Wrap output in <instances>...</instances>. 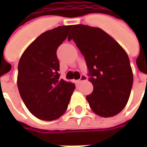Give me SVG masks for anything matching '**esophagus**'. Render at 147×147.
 <instances>
[{"label":"esophagus","instance_id":"esophagus-1","mask_svg":"<svg viewBox=\"0 0 147 147\" xmlns=\"http://www.w3.org/2000/svg\"><path fill=\"white\" fill-rule=\"evenodd\" d=\"M87 80V78L85 75H81V76H80V79L78 80V82L79 83H81V82H83V81H85V80Z\"/></svg>","mask_w":147,"mask_h":147}]
</instances>
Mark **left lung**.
<instances>
[{
    "mask_svg": "<svg viewBox=\"0 0 147 147\" xmlns=\"http://www.w3.org/2000/svg\"><path fill=\"white\" fill-rule=\"evenodd\" d=\"M73 39L84 56L93 92L86 96L97 115L111 117L127 103L133 84L128 56L117 42L98 27L75 25L68 40Z\"/></svg>",
    "mask_w": 147,
    "mask_h": 147,
    "instance_id": "left-lung-1",
    "label": "left lung"
}]
</instances>
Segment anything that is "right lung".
<instances>
[{
    "instance_id": "add662e5",
    "label": "right lung",
    "mask_w": 147,
    "mask_h": 147,
    "mask_svg": "<svg viewBox=\"0 0 147 147\" xmlns=\"http://www.w3.org/2000/svg\"><path fill=\"white\" fill-rule=\"evenodd\" d=\"M72 26H61L39 35L21 56L17 86L28 110L40 120L51 121L67 110L74 83L60 80L57 49Z\"/></svg>"
}]
</instances>
